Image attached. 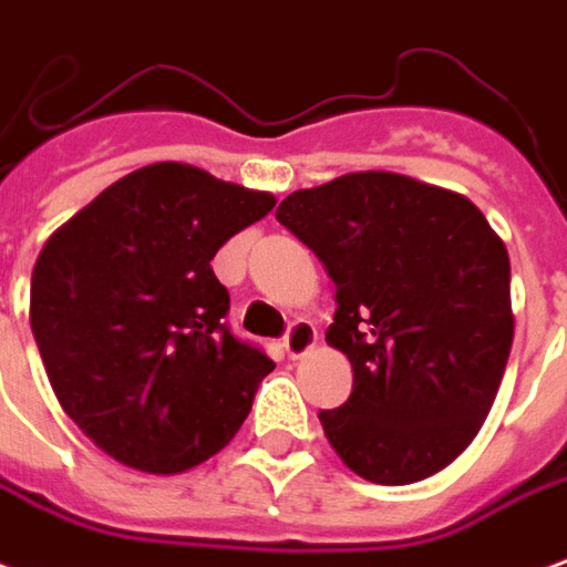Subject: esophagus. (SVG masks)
<instances>
[{
	"label": "esophagus",
	"mask_w": 567,
	"mask_h": 567,
	"mask_svg": "<svg viewBox=\"0 0 567 567\" xmlns=\"http://www.w3.org/2000/svg\"><path fill=\"white\" fill-rule=\"evenodd\" d=\"M316 339H318L316 327L309 324V321H295V324H291V330H288V337H285V342H282L285 354H288L291 360L306 358V354L316 348Z\"/></svg>",
	"instance_id": "34e87169"
}]
</instances>
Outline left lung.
Returning a JSON list of instances; mask_svg holds the SVG:
<instances>
[{
  "label": "left lung",
  "instance_id": "obj_1",
  "mask_svg": "<svg viewBox=\"0 0 567 567\" xmlns=\"http://www.w3.org/2000/svg\"><path fill=\"white\" fill-rule=\"evenodd\" d=\"M276 219L337 285L327 346L354 388L318 414L330 447L372 484L442 472L484 426L514 342L502 237L465 195L390 171L291 192Z\"/></svg>",
  "mask_w": 567,
  "mask_h": 567
}]
</instances>
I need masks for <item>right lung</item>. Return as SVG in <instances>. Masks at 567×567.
Wrapping results in <instances>:
<instances>
[{"label":"right lung","mask_w":567,"mask_h":567,"mask_svg":"<svg viewBox=\"0 0 567 567\" xmlns=\"http://www.w3.org/2000/svg\"><path fill=\"white\" fill-rule=\"evenodd\" d=\"M276 207L183 162L137 167L50 234L29 324L50 388L116 463L179 475L237 435L272 363L230 337L209 261Z\"/></svg>","instance_id":"add662e5"}]
</instances>
